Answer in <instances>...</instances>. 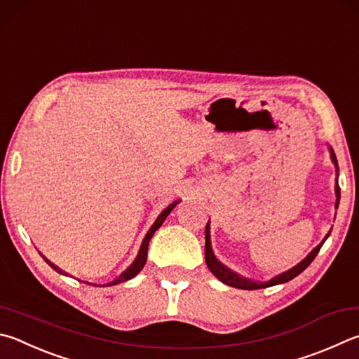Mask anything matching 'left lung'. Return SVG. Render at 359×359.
Listing matches in <instances>:
<instances>
[{"label": "left lung", "instance_id": "1", "mask_svg": "<svg viewBox=\"0 0 359 359\" xmlns=\"http://www.w3.org/2000/svg\"><path fill=\"white\" fill-rule=\"evenodd\" d=\"M331 160H333V163H334L336 168H337V160H336V155H334L333 151H331ZM336 196H337V201H336V208H337L339 207V199H341V188H339V184H336ZM328 236H330V232H328ZM328 236L325 237V240L328 238ZM325 240H323L320 245L316 246L314 250H312L308 254V257H304L302 262L293 266V269L281 273V275L275 276V278L270 279V281H266V283H256V281H251V279H245L242 276H238L237 273H233L229 269H226L223 264H219L218 260L215 259L213 251H212V246H210V226H208V223H207V226H205V264L208 266V270H210L213 275L219 279L221 283L231 285V287H237V289H243V290H256V289L271 287V285H276V284H283V283L290 281V279L298 276L303 270L308 269V265L312 262V260L316 259L318 251H320V248L325 243Z\"/></svg>", "mask_w": 359, "mask_h": 359}]
</instances>
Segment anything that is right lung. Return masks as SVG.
Instances as JSON below:
<instances>
[{"instance_id": "1", "label": "right lung", "mask_w": 359, "mask_h": 359, "mask_svg": "<svg viewBox=\"0 0 359 359\" xmlns=\"http://www.w3.org/2000/svg\"><path fill=\"white\" fill-rule=\"evenodd\" d=\"M177 202L179 201H175V202H172V204L171 205H169V207H166L165 208V210H163L161 212V215H160V217L157 218V221H155V223H154V226L151 227V229H149V232L146 233V237H144V240H142V245H141V250H140V254H138V257H136L135 259V262L132 264V265H130L128 266V269L126 270V271H123L122 273V275L119 276V278H117V279H114V281L113 283H109V284H107V285H114V284H121V283H123V281H128V279H132L133 276H136V275H138V273L142 270V266H144V264H146V260H147V246H149V242H151V238H152V236H154V232L155 231H157L158 229V227L163 224V221H165L166 219V217H168V215L169 213H171V210H172V208L175 207V205H177ZM45 260H47V259H45ZM47 264L51 266V269H53V270H56L57 273H62V270H60V269H57V266L55 265V264H51L50 262V260H47ZM62 275H64V273H62Z\"/></svg>"}]
</instances>
